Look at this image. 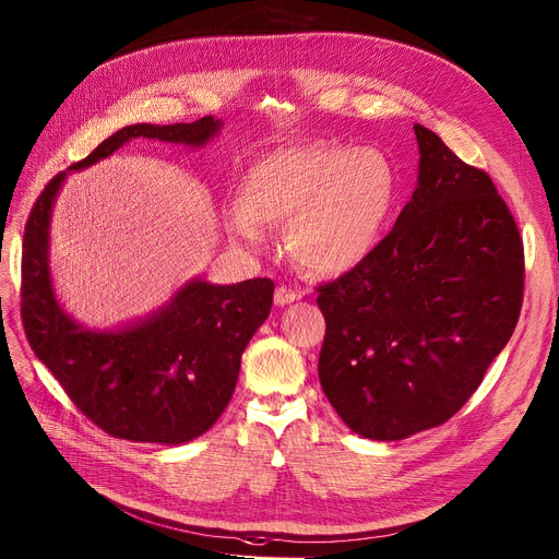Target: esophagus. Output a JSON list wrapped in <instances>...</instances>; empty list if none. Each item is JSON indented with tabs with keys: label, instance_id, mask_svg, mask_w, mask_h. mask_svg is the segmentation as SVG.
<instances>
[{
	"label": "esophagus",
	"instance_id": "esophagus-1",
	"mask_svg": "<svg viewBox=\"0 0 559 559\" xmlns=\"http://www.w3.org/2000/svg\"><path fill=\"white\" fill-rule=\"evenodd\" d=\"M305 295L302 288H295V286H277L275 290V305L284 307V305H290L295 300H300Z\"/></svg>",
	"mask_w": 559,
	"mask_h": 559
}]
</instances>
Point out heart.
Masks as SVG:
<instances>
[{
    "instance_id": "heart-1",
    "label": "heart",
    "mask_w": 559,
    "mask_h": 559,
    "mask_svg": "<svg viewBox=\"0 0 559 559\" xmlns=\"http://www.w3.org/2000/svg\"><path fill=\"white\" fill-rule=\"evenodd\" d=\"M395 201L397 176L381 151L313 142L254 164L229 229L259 246L261 225L290 223V254L313 273L343 275L377 248Z\"/></svg>"
}]
</instances>
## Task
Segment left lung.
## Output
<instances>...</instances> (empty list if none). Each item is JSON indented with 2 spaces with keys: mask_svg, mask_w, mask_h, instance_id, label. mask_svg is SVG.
<instances>
[{
  "mask_svg": "<svg viewBox=\"0 0 559 559\" xmlns=\"http://www.w3.org/2000/svg\"><path fill=\"white\" fill-rule=\"evenodd\" d=\"M419 182L366 261L318 288V377L352 431L402 440L461 411L510 341L523 241L489 174L413 126Z\"/></svg>",
  "mask_w": 559,
  "mask_h": 559,
  "instance_id": "obj_1",
  "label": "left lung"
}]
</instances>
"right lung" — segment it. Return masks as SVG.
Masks as SVG:
<instances>
[{"mask_svg":"<svg viewBox=\"0 0 559 559\" xmlns=\"http://www.w3.org/2000/svg\"><path fill=\"white\" fill-rule=\"evenodd\" d=\"M221 121L135 123L98 144L70 171L108 157L133 138L205 144ZM56 174L31 207L22 243V324L31 349L74 406L112 438L182 444L203 436L233 400L241 354L271 313L275 284H187L157 316L119 332H87L56 302L49 277V216L64 180Z\"/></svg>","mask_w":559,"mask_h":559,"instance_id":"right-lung-1","label":"right lung"}]
</instances>
